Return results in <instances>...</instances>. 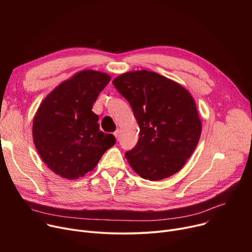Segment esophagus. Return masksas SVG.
<instances>
[{
    "instance_id": "obj_1",
    "label": "esophagus",
    "mask_w": 252,
    "mask_h": 252,
    "mask_svg": "<svg viewBox=\"0 0 252 252\" xmlns=\"http://www.w3.org/2000/svg\"><path fill=\"white\" fill-rule=\"evenodd\" d=\"M114 134H115L116 138L119 140V138H120V129H117V130L114 132Z\"/></svg>"
}]
</instances>
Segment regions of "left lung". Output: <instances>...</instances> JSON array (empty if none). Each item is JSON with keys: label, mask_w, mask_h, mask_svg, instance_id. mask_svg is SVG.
<instances>
[{"label": "left lung", "mask_w": 252, "mask_h": 252, "mask_svg": "<svg viewBox=\"0 0 252 252\" xmlns=\"http://www.w3.org/2000/svg\"><path fill=\"white\" fill-rule=\"evenodd\" d=\"M113 84L129 102L139 126L136 146L126 153L132 169L152 182L181 170L201 133L191 94L179 84L146 69L127 71Z\"/></svg>", "instance_id": "1"}]
</instances>
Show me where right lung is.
I'll use <instances>...</instances> for the list:
<instances>
[{
    "mask_svg": "<svg viewBox=\"0 0 252 252\" xmlns=\"http://www.w3.org/2000/svg\"><path fill=\"white\" fill-rule=\"evenodd\" d=\"M111 77L84 69L60 84L40 104L32 123V139L48 167L66 179L93 170L101 156L116 143L111 133L99 130L92 111Z\"/></svg>",
    "mask_w": 252,
    "mask_h": 252,
    "instance_id": "right-lung-1",
    "label": "right lung"
}]
</instances>
